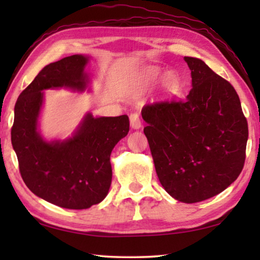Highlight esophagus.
Wrapping results in <instances>:
<instances>
[{
  "label": "esophagus",
  "instance_id": "obj_1",
  "mask_svg": "<svg viewBox=\"0 0 260 260\" xmlns=\"http://www.w3.org/2000/svg\"><path fill=\"white\" fill-rule=\"evenodd\" d=\"M129 120H131V126L132 128L139 129L141 127V119L138 112H132L129 114Z\"/></svg>",
  "mask_w": 260,
  "mask_h": 260
}]
</instances>
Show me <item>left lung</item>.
<instances>
[{"instance_id":"1","label":"left lung","mask_w":260,"mask_h":260,"mask_svg":"<svg viewBox=\"0 0 260 260\" xmlns=\"http://www.w3.org/2000/svg\"><path fill=\"white\" fill-rule=\"evenodd\" d=\"M192 88L184 100L144 105L142 118L158 179L183 203L211 199L235 181L245 160L248 121L226 79L184 57Z\"/></svg>"}]
</instances>
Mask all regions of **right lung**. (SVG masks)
I'll use <instances>...</instances> for the list:
<instances>
[{
	"label": "right lung",
	"instance_id": "right-lung-1",
	"mask_svg": "<svg viewBox=\"0 0 260 260\" xmlns=\"http://www.w3.org/2000/svg\"><path fill=\"white\" fill-rule=\"evenodd\" d=\"M87 61L85 56L73 55L43 68L17 100L11 128L12 147L26 186L40 199L72 210L88 209L105 199L112 180L110 155L129 131L126 114L94 118L88 113L76 134L63 142H46L39 134L42 90H83Z\"/></svg>",
	"mask_w": 260,
	"mask_h": 260
}]
</instances>
